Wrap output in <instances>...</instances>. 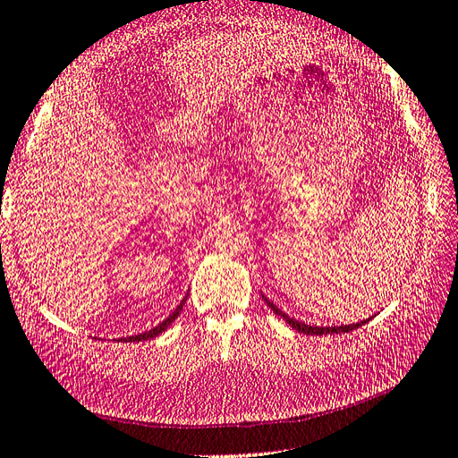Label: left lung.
I'll return each instance as SVG.
<instances>
[{
  "label": "left lung",
  "instance_id": "8db88e82",
  "mask_svg": "<svg viewBox=\"0 0 458 458\" xmlns=\"http://www.w3.org/2000/svg\"><path fill=\"white\" fill-rule=\"evenodd\" d=\"M261 298H263V301L267 303V306L271 308V311L275 313V315H279V317H283L284 321L293 327L294 330H298V332H301V335H311V336H323V335H340V332H350V330H355V328H359V327H363L367 321H361V323H353V325H342V327H311V325H306V323H301V321H296V318H293V317H288L284 311H281L279 308L275 306V303L267 298V296H263L261 294Z\"/></svg>",
  "mask_w": 458,
  "mask_h": 458
}]
</instances>
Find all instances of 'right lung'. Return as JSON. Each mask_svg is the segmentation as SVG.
<instances>
[{
    "instance_id": "right-lung-1",
    "label": "right lung",
    "mask_w": 458,
    "mask_h": 458,
    "mask_svg": "<svg viewBox=\"0 0 458 458\" xmlns=\"http://www.w3.org/2000/svg\"><path fill=\"white\" fill-rule=\"evenodd\" d=\"M185 301H187V298H183L182 300V303H179V306L174 310V313L168 317V318H164V321L160 323V325H157L155 328H150V330H147V332H141V335H135V336H128V338H123L126 342H145V340H152V338H157L158 335H162V332L168 328L175 318H177V315L182 313V310H183V306H185ZM122 340V338H120Z\"/></svg>"
}]
</instances>
